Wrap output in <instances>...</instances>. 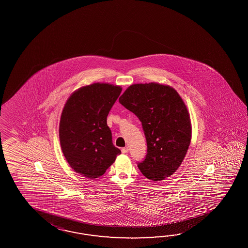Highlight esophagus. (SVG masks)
<instances>
[{"label":"esophagus","mask_w":248,"mask_h":248,"mask_svg":"<svg viewBox=\"0 0 248 248\" xmlns=\"http://www.w3.org/2000/svg\"><path fill=\"white\" fill-rule=\"evenodd\" d=\"M122 153H128V148L124 147L122 149Z\"/></svg>","instance_id":"1"}]
</instances>
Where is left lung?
Masks as SVG:
<instances>
[{
    "mask_svg": "<svg viewBox=\"0 0 248 248\" xmlns=\"http://www.w3.org/2000/svg\"><path fill=\"white\" fill-rule=\"evenodd\" d=\"M120 103L142 122L147 154L137 164L142 174L153 182L169 177L179 168L190 146V114L177 91L155 82L133 84Z\"/></svg>",
    "mask_w": 248,
    "mask_h": 248,
    "instance_id": "left-lung-1",
    "label": "left lung"
}]
</instances>
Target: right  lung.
<instances>
[{
    "mask_svg": "<svg viewBox=\"0 0 248 248\" xmlns=\"http://www.w3.org/2000/svg\"><path fill=\"white\" fill-rule=\"evenodd\" d=\"M122 89L109 83L79 88L63 106L59 140L63 156L76 173L95 179L106 173L122 152L111 140L106 119Z\"/></svg>",
    "mask_w": 248,
    "mask_h": 248,
    "instance_id": "add662e5",
    "label": "right lung"
}]
</instances>
